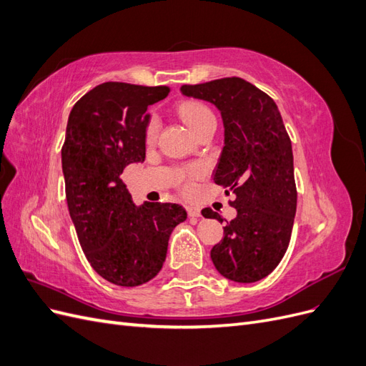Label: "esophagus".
<instances>
[{"label": "esophagus", "instance_id": "esophagus-1", "mask_svg": "<svg viewBox=\"0 0 366 366\" xmlns=\"http://www.w3.org/2000/svg\"><path fill=\"white\" fill-rule=\"evenodd\" d=\"M187 215L192 217V218H198L202 215L200 209H198L197 206H187Z\"/></svg>", "mask_w": 366, "mask_h": 366}]
</instances>
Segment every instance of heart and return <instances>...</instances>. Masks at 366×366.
Masks as SVG:
<instances>
[{
    "label": "heart",
    "mask_w": 366,
    "mask_h": 366,
    "mask_svg": "<svg viewBox=\"0 0 366 366\" xmlns=\"http://www.w3.org/2000/svg\"><path fill=\"white\" fill-rule=\"evenodd\" d=\"M179 114L182 119L186 122L189 128L198 136L203 129H206L210 125H215V116L207 105L197 102V101H189L180 105L179 108ZM160 131V120L157 116H151L147 120L145 125V140L148 143L156 142L157 136ZM202 175V168L198 164H191L187 168L180 169L179 172V180L180 186L184 192H189L192 189V182L198 177Z\"/></svg>",
    "instance_id": "obj_1"
}]
</instances>
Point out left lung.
<instances>
[{
  "mask_svg": "<svg viewBox=\"0 0 366 366\" xmlns=\"http://www.w3.org/2000/svg\"><path fill=\"white\" fill-rule=\"evenodd\" d=\"M182 92L217 105L224 122L214 180L235 194L229 204L238 214L210 258L224 278L257 282L276 269L292 238L297 191L289 132L273 99L241 77L186 84ZM202 214L223 223L210 207Z\"/></svg>",
  "mask_w": 366,
  "mask_h": 366,
  "instance_id": "8db88e82",
  "label": "left lung"
}]
</instances>
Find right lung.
<instances>
[{
    "label": "right lung",
    "instance_id": "obj_1",
    "mask_svg": "<svg viewBox=\"0 0 366 366\" xmlns=\"http://www.w3.org/2000/svg\"><path fill=\"white\" fill-rule=\"evenodd\" d=\"M169 86L105 82L84 94L71 109L61 149L69 212L85 257L97 274L120 287L156 276L166 258L171 232L186 219L179 204L137 207L120 174L145 160L149 105Z\"/></svg>",
    "mask_w": 366,
    "mask_h": 366
}]
</instances>
